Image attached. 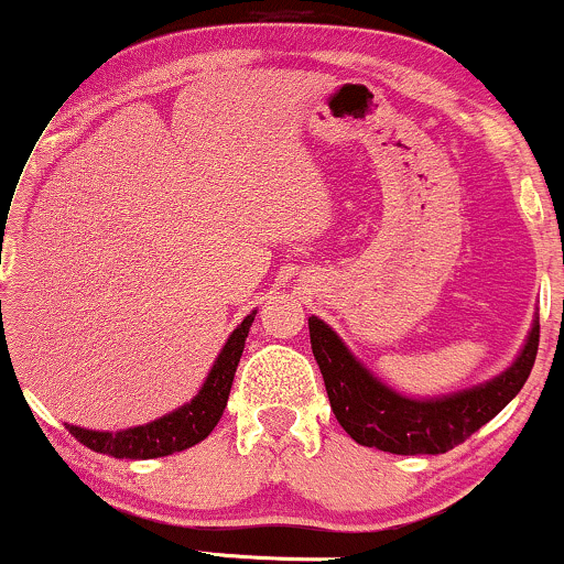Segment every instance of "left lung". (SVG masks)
I'll return each mask as SVG.
<instances>
[{"mask_svg": "<svg viewBox=\"0 0 564 564\" xmlns=\"http://www.w3.org/2000/svg\"><path fill=\"white\" fill-rule=\"evenodd\" d=\"M539 321H533L514 364L485 384L443 398H408L373 377L328 323L315 315L310 318V345L336 422L355 443L398 456H435L456 448L507 408L530 377L539 352Z\"/></svg>", "mask_w": 564, "mask_h": 564, "instance_id": "1", "label": "left lung"}]
</instances>
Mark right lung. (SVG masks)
<instances>
[{
    "instance_id": "right-lung-1",
    "label": "right lung",
    "mask_w": 564,
    "mask_h": 564,
    "mask_svg": "<svg viewBox=\"0 0 564 564\" xmlns=\"http://www.w3.org/2000/svg\"><path fill=\"white\" fill-rule=\"evenodd\" d=\"M254 315L257 310L251 315H246L241 326L228 336V341H225L223 352L217 355L204 387H200L191 403L174 408L172 413L156 419V422L129 426V430L121 432H97L74 424H68V432L79 440L82 445H87L89 451L108 453V456L113 458L172 456V453L191 448V445L209 437V432L215 430L219 419H223L225 405H228L232 377H236L238 360H241L246 336H249Z\"/></svg>"
}]
</instances>
